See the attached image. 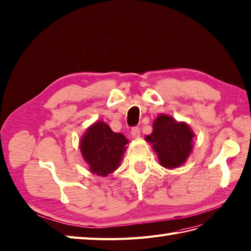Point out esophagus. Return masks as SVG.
<instances>
[{
    "label": "esophagus",
    "instance_id": "obj_1",
    "mask_svg": "<svg viewBox=\"0 0 251 251\" xmlns=\"http://www.w3.org/2000/svg\"><path fill=\"white\" fill-rule=\"evenodd\" d=\"M131 136L135 138V139H138L140 137V128L139 127H133L131 129Z\"/></svg>",
    "mask_w": 251,
    "mask_h": 251
}]
</instances>
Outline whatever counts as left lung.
<instances>
[{"label":"left lung","instance_id":"1","mask_svg":"<svg viewBox=\"0 0 251 251\" xmlns=\"http://www.w3.org/2000/svg\"><path fill=\"white\" fill-rule=\"evenodd\" d=\"M194 138L195 132L187 123L161 113L155 119L153 131L145 140L152 145L161 167L176 169L184 165L192 152Z\"/></svg>","mask_w":251,"mask_h":251}]
</instances>
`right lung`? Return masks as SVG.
<instances>
[{
	"instance_id": "right-lung-1",
	"label": "right lung",
	"mask_w": 251,
	"mask_h": 251,
	"mask_svg": "<svg viewBox=\"0 0 251 251\" xmlns=\"http://www.w3.org/2000/svg\"><path fill=\"white\" fill-rule=\"evenodd\" d=\"M127 143L124 135L112 131L104 122L97 121L81 137L79 148L90 171L98 176H107L120 167Z\"/></svg>"
}]
</instances>
